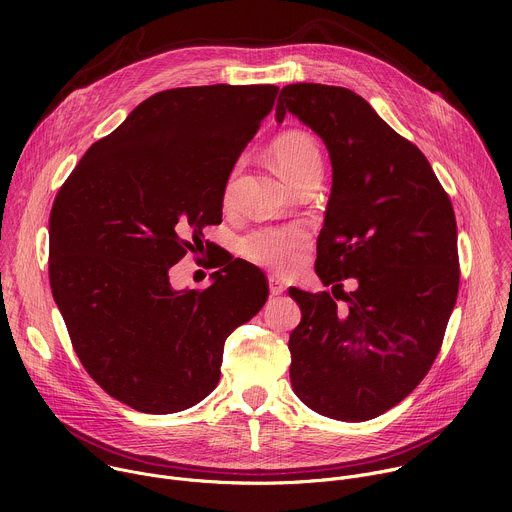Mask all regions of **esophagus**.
Segmentation results:
<instances>
[{"instance_id":"1","label":"esophagus","mask_w":512,"mask_h":512,"mask_svg":"<svg viewBox=\"0 0 512 512\" xmlns=\"http://www.w3.org/2000/svg\"><path fill=\"white\" fill-rule=\"evenodd\" d=\"M287 287H285V283L281 281V279H277V277H269V294L271 296H281L283 294V291H285Z\"/></svg>"}]
</instances>
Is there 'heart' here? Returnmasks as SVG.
<instances>
[{
  "mask_svg": "<svg viewBox=\"0 0 512 512\" xmlns=\"http://www.w3.org/2000/svg\"><path fill=\"white\" fill-rule=\"evenodd\" d=\"M271 156L281 174L296 188L322 176L320 145L306 131L291 129L279 135L271 143ZM235 172L227 182L225 200L235 192ZM308 243L310 237L302 227H263L243 237L241 251L247 259L269 271L287 273L302 261Z\"/></svg>",
  "mask_w": 512,
  "mask_h": 512,
  "instance_id": "heart-1",
  "label": "heart"
}]
</instances>
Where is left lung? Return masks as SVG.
<instances>
[{
    "label": "left lung",
    "mask_w": 512,
    "mask_h": 512,
    "mask_svg": "<svg viewBox=\"0 0 512 512\" xmlns=\"http://www.w3.org/2000/svg\"><path fill=\"white\" fill-rule=\"evenodd\" d=\"M285 113L324 139L332 162L316 259L332 296L289 287L302 308L291 387L320 415L367 421L403 401L442 348L460 285L452 200L417 145L354 91L287 85L279 123ZM348 276L359 283L350 295Z\"/></svg>",
    "instance_id": "8db88e82"
}]
</instances>
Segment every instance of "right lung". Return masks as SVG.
Listing matches in <instances>:
<instances>
[{
	"mask_svg": "<svg viewBox=\"0 0 512 512\" xmlns=\"http://www.w3.org/2000/svg\"><path fill=\"white\" fill-rule=\"evenodd\" d=\"M277 93L275 85L156 93L91 145L54 198V302L91 379L135 411L200 403L221 379L225 340L267 302L265 275L239 259L202 291L172 289L168 269L221 221L231 170Z\"/></svg>",
	"mask_w": 512,
	"mask_h": 512,
	"instance_id": "right-lung-1",
	"label": "right lung"
}]
</instances>
